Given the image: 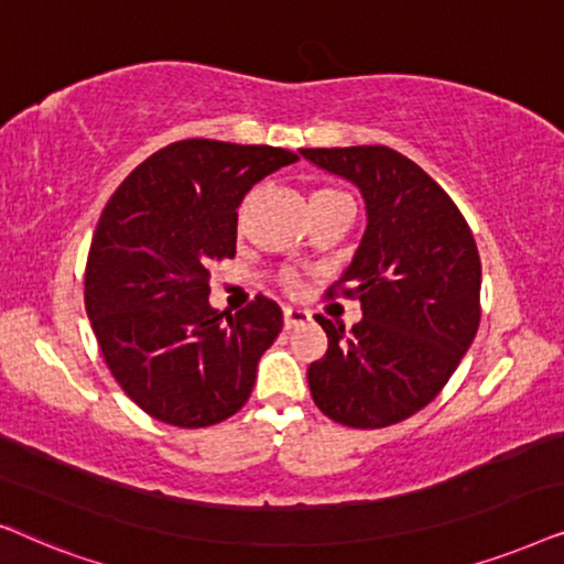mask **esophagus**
I'll use <instances>...</instances> for the list:
<instances>
[{
    "label": "esophagus",
    "instance_id": "esophagus-1",
    "mask_svg": "<svg viewBox=\"0 0 564 564\" xmlns=\"http://www.w3.org/2000/svg\"><path fill=\"white\" fill-rule=\"evenodd\" d=\"M310 319H312V314L306 310H299V306H286V310H283V325H286V329L306 325Z\"/></svg>",
    "mask_w": 564,
    "mask_h": 564
}]
</instances>
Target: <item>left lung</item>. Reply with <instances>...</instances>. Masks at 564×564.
<instances>
[{"label":"left lung","mask_w":564,"mask_h":564,"mask_svg":"<svg viewBox=\"0 0 564 564\" xmlns=\"http://www.w3.org/2000/svg\"><path fill=\"white\" fill-rule=\"evenodd\" d=\"M348 180L366 229L337 286L364 319L345 333L327 317L325 358L306 371L312 400L335 423L387 427L446 387L479 327L482 265L475 237L441 185L389 147L299 149Z\"/></svg>","instance_id":"left-lung-1"}]
</instances>
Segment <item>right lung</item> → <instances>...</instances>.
<instances>
[{
	"mask_svg": "<svg viewBox=\"0 0 564 564\" xmlns=\"http://www.w3.org/2000/svg\"><path fill=\"white\" fill-rule=\"evenodd\" d=\"M296 160L278 147L177 141L141 162L105 206L85 310L112 377L162 423L216 425L250 397L283 312L265 296L237 314L214 310L208 281L214 262L235 258L245 195Z\"/></svg>",
	"mask_w": 564,
	"mask_h": 564,
	"instance_id": "add662e5",
	"label": "right lung"
}]
</instances>
